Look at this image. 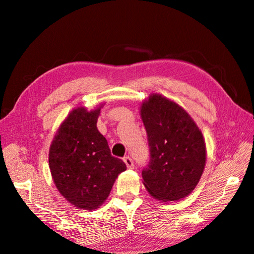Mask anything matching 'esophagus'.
I'll return each instance as SVG.
<instances>
[{"label": "esophagus", "mask_w": 254, "mask_h": 254, "mask_svg": "<svg viewBox=\"0 0 254 254\" xmlns=\"http://www.w3.org/2000/svg\"><path fill=\"white\" fill-rule=\"evenodd\" d=\"M123 161H124V163L127 164V167L128 169H133V167H134V164H133V161H132V159L130 158V156H124Z\"/></svg>", "instance_id": "esophagus-1"}]
</instances>
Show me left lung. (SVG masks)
Instances as JSON below:
<instances>
[{"label": "left lung", "mask_w": 254, "mask_h": 254, "mask_svg": "<svg viewBox=\"0 0 254 254\" xmlns=\"http://www.w3.org/2000/svg\"><path fill=\"white\" fill-rule=\"evenodd\" d=\"M141 118L150 147L149 164L142 171L147 192L163 201L186 197L204 170L201 131L181 107L159 94L142 104Z\"/></svg>", "instance_id": "obj_1"}]
</instances>
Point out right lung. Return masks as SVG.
<instances>
[{"label":"right lung","instance_id":"obj_1","mask_svg":"<svg viewBox=\"0 0 254 254\" xmlns=\"http://www.w3.org/2000/svg\"><path fill=\"white\" fill-rule=\"evenodd\" d=\"M100 108L73 110L61 124L50 147L49 164L55 187L82 210H94L109 196L118 175L126 171L99 132Z\"/></svg>","mask_w":254,"mask_h":254}]
</instances>
